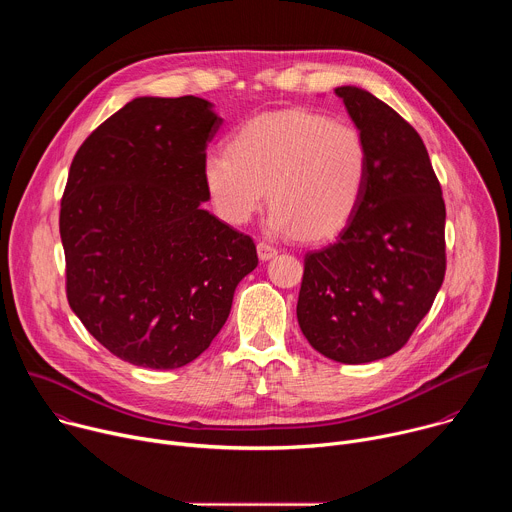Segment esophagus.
Masks as SVG:
<instances>
[{
    "label": "esophagus",
    "instance_id": "obj_1",
    "mask_svg": "<svg viewBox=\"0 0 512 512\" xmlns=\"http://www.w3.org/2000/svg\"><path fill=\"white\" fill-rule=\"evenodd\" d=\"M257 255H259L261 261H267V259H271V257L277 255V249H275L273 245L261 241V243H257Z\"/></svg>",
    "mask_w": 512,
    "mask_h": 512
}]
</instances>
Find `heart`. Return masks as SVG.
I'll return each mask as SVG.
<instances>
[{
  "mask_svg": "<svg viewBox=\"0 0 512 512\" xmlns=\"http://www.w3.org/2000/svg\"><path fill=\"white\" fill-rule=\"evenodd\" d=\"M369 168V143L358 127L285 109L241 123L229 152L206 154L202 180L225 223H249L269 196L273 233L320 241L350 223L367 190Z\"/></svg>",
  "mask_w": 512,
  "mask_h": 512,
  "instance_id": "b5f03b06",
  "label": "heart"
}]
</instances>
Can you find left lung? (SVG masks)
Returning <instances> with one entry per match:
<instances>
[{"label":"left lung","mask_w":512,"mask_h":512,"mask_svg":"<svg viewBox=\"0 0 512 512\" xmlns=\"http://www.w3.org/2000/svg\"><path fill=\"white\" fill-rule=\"evenodd\" d=\"M369 143L364 198L338 239L304 257L298 322L324 356L371 362L401 350L446 275V204L419 133L387 103L338 87Z\"/></svg>","instance_id":"1"}]
</instances>
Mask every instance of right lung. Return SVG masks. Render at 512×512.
Segmentation results:
<instances>
[{
  "label": "right lung",
  "instance_id": "right-lung-1",
  "mask_svg": "<svg viewBox=\"0 0 512 512\" xmlns=\"http://www.w3.org/2000/svg\"><path fill=\"white\" fill-rule=\"evenodd\" d=\"M221 117L200 97H139L72 158L60 200L66 300L117 358L172 371L225 326L259 259L202 208V162Z\"/></svg>",
  "mask_w": 512,
  "mask_h": 512
}]
</instances>
